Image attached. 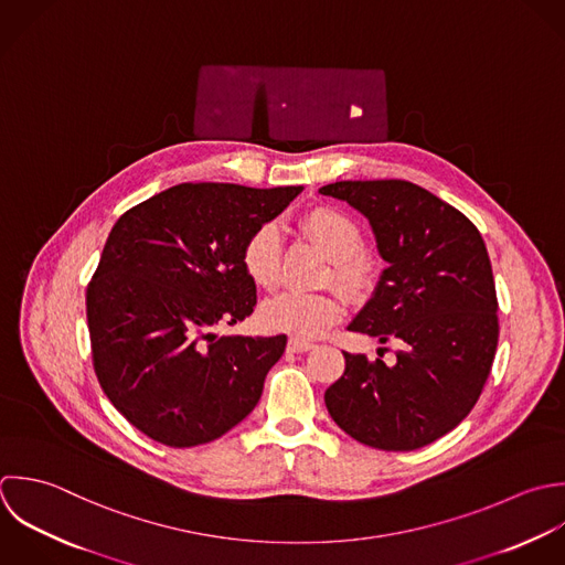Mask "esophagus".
I'll list each match as a JSON object with an SVG mask.
<instances>
[{
    "label": "esophagus",
    "instance_id": "1",
    "mask_svg": "<svg viewBox=\"0 0 565 565\" xmlns=\"http://www.w3.org/2000/svg\"><path fill=\"white\" fill-rule=\"evenodd\" d=\"M312 348H315V343H310V341H306V339H299V337H290V339H288V345H286L288 352H308V350H312Z\"/></svg>",
    "mask_w": 565,
    "mask_h": 565
}]
</instances>
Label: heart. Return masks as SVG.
I'll return each mask as SVG.
<instances>
[{
	"instance_id": "b5f03b06",
	"label": "heart",
	"mask_w": 565,
	"mask_h": 565,
	"mask_svg": "<svg viewBox=\"0 0 565 565\" xmlns=\"http://www.w3.org/2000/svg\"><path fill=\"white\" fill-rule=\"evenodd\" d=\"M299 228L328 257V281H334L350 297H365L379 279V259L363 248L365 233L356 217L332 204L310 206L299 217ZM279 228L270 222L259 224L242 246V268L262 290H273L279 281ZM345 315V301L337 290L323 292H281L268 299L259 319L273 332L315 339L339 323Z\"/></svg>"
}]
</instances>
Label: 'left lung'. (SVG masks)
<instances>
[{
	"label": "left lung",
	"mask_w": 565,
	"mask_h": 565,
	"mask_svg": "<svg viewBox=\"0 0 565 565\" xmlns=\"http://www.w3.org/2000/svg\"><path fill=\"white\" fill-rule=\"evenodd\" d=\"M319 193L359 209L390 264L350 330L401 345L394 365L343 352L326 407L367 447L431 445L469 416L493 367L500 321L484 239L465 213L407 180H343Z\"/></svg>",
	"instance_id": "obj_1"
}]
</instances>
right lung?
Listing matches in <instances>:
<instances>
[{
  "mask_svg": "<svg viewBox=\"0 0 565 565\" xmlns=\"http://www.w3.org/2000/svg\"><path fill=\"white\" fill-rule=\"evenodd\" d=\"M301 186L182 182L125 211L87 284L96 379L147 438L206 445L257 405L286 334L217 337L253 315L242 246Z\"/></svg>",
  "mask_w": 565,
  "mask_h": 565,
  "instance_id": "add662e5",
  "label": "right lung"
}]
</instances>
